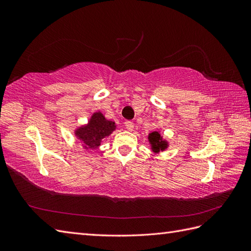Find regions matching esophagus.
Instances as JSON below:
<instances>
[{"label": "esophagus", "instance_id": "34e87169", "mask_svg": "<svg viewBox=\"0 0 251 251\" xmlns=\"http://www.w3.org/2000/svg\"><path fill=\"white\" fill-rule=\"evenodd\" d=\"M125 126H126V128L127 131H133L134 128V124L131 123V121H126L125 123Z\"/></svg>", "mask_w": 251, "mask_h": 251}]
</instances>
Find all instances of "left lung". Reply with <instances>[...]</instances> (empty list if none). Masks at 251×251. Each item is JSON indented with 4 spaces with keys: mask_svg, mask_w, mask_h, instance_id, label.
<instances>
[{
    "mask_svg": "<svg viewBox=\"0 0 251 251\" xmlns=\"http://www.w3.org/2000/svg\"><path fill=\"white\" fill-rule=\"evenodd\" d=\"M149 141L151 143V149L154 153H159L160 151H164L169 147L168 141L164 140L162 138V136L160 135V133L157 131L149 134Z\"/></svg>",
    "mask_w": 251,
    "mask_h": 251,
    "instance_id": "1",
    "label": "left lung"
}]
</instances>
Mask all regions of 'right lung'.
I'll list each match as a JSON object with an SVG mask.
<instances>
[{"instance_id": "obj_1", "label": "right lung", "mask_w": 251, "mask_h": 251, "mask_svg": "<svg viewBox=\"0 0 251 251\" xmlns=\"http://www.w3.org/2000/svg\"><path fill=\"white\" fill-rule=\"evenodd\" d=\"M114 121L105 119L101 112H95L86 126H79L75 131V136L83 143V148L94 150L100 146L104 137L115 131Z\"/></svg>"}]
</instances>
